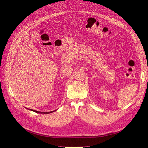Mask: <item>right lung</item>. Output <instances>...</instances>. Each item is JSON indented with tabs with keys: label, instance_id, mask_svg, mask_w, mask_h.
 Here are the masks:
<instances>
[{
	"label": "right lung",
	"instance_id": "right-lung-1",
	"mask_svg": "<svg viewBox=\"0 0 148 148\" xmlns=\"http://www.w3.org/2000/svg\"><path fill=\"white\" fill-rule=\"evenodd\" d=\"M29 110H31V111H33V112H35V113H42V114H49V113H52V112H55L56 110H54V111H51V112H38V111H36V110H32V109H30V108H29Z\"/></svg>",
	"mask_w": 148,
	"mask_h": 148
}]
</instances>
